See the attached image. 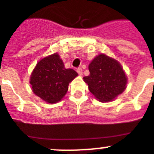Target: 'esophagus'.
Masks as SVG:
<instances>
[{
  "label": "esophagus",
  "mask_w": 154,
  "mask_h": 154,
  "mask_svg": "<svg viewBox=\"0 0 154 154\" xmlns=\"http://www.w3.org/2000/svg\"><path fill=\"white\" fill-rule=\"evenodd\" d=\"M77 72H78V74L79 75H82V69L81 68H77Z\"/></svg>",
  "instance_id": "obj_1"
}]
</instances>
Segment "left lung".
I'll use <instances>...</instances> for the list:
<instances>
[{
	"mask_svg": "<svg viewBox=\"0 0 154 154\" xmlns=\"http://www.w3.org/2000/svg\"><path fill=\"white\" fill-rule=\"evenodd\" d=\"M90 75L83 77L89 90L101 102L115 99L125 90L126 77L121 64L105 54H100L89 65Z\"/></svg>",
	"mask_w": 154,
	"mask_h": 154,
	"instance_id": "1",
	"label": "left lung"
}]
</instances>
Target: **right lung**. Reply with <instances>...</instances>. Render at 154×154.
<instances>
[{
    "mask_svg": "<svg viewBox=\"0 0 154 154\" xmlns=\"http://www.w3.org/2000/svg\"><path fill=\"white\" fill-rule=\"evenodd\" d=\"M78 75L73 69L64 68L57 54L44 57L34 68L30 84L36 96L50 103L61 100L68 90V84Z\"/></svg>",
    "mask_w": 154,
    "mask_h": 154,
    "instance_id": "obj_1",
    "label": "right lung"
}]
</instances>
